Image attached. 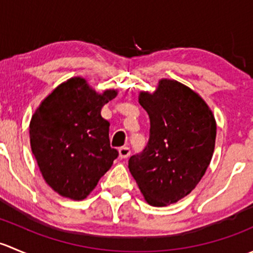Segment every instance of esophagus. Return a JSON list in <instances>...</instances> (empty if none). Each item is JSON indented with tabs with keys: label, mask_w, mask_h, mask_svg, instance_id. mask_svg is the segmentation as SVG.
I'll return each mask as SVG.
<instances>
[{
	"label": "esophagus",
	"mask_w": 253,
	"mask_h": 253,
	"mask_svg": "<svg viewBox=\"0 0 253 253\" xmlns=\"http://www.w3.org/2000/svg\"><path fill=\"white\" fill-rule=\"evenodd\" d=\"M119 154L121 159H126V158H128L129 154H131V149H129L128 147H121L119 149Z\"/></svg>",
	"instance_id": "obj_1"
}]
</instances>
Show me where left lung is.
<instances>
[{
    "instance_id": "1",
    "label": "left lung",
    "mask_w": 253,
    "mask_h": 253,
    "mask_svg": "<svg viewBox=\"0 0 253 253\" xmlns=\"http://www.w3.org/2000/svg\"><path fill=\"white\" fill-rule=\"evenodd\" d=\"M139 104L149 115V141L129 158L128 169L150 206L176 203L197 186L211 163L215 119L197 93L171 79L159 81L153 94L141 91Z\"/></svg>"
}]
</instances>
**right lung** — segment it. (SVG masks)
Instances as JSON below:
<instances>
[{"label":"right lung","instance_id":"right-lung-1","mask_svg":"<svg viewBox=\"0 0 253 253\" xmlns=\"http://www.w3.org/2000/svg\"><path fill=\"white\" fill-rule=\"evenodd\" d=\"M117 95L99 94L73 77L48 94L32 116L30 147L46 183L62 197L82 201L111 168L119 152L110 147L101 108Z\"/></svg>","mask_w":253,"mask_h":253}]
</instances>
